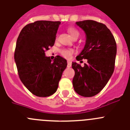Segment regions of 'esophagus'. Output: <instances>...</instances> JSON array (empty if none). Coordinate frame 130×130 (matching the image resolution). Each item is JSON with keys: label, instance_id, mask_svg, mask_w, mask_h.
Returning a JSON list of instances; mask_svg holds the SVG:
<instances>
[{"label": "esophagus", "instance_id": "34e87169", "mask_svg": "<svg viewBox=\"0 0 130 130\" xmlns=\"http://www.w3.org/2000/svg\"><path fill=\"white\" fill-rule=\"evenodd\" d=\"M71 62L68 61V68H71Z\"/></svg>", "mask_w": 130, "mask_h": 130}]
</instances>
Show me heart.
Returning a JSON list of instances; mask_svg holds the SVG:
<instances>
[{
    "mask_svg": "<svg viewBox=\"0 0 130 130\" xmlns=\"http://www.w3.org/2000/svg\"><path fill=\"white\" fill-rule=\"evenodd\" d=\"M68 32L71 36L73 38L75 37H78L79 36V32L76 30L75 28H70L68 29ZM74 53V50L72 49H62L60 50V54L62 55L64 57L66 58V59H70L71 58L72 54Z\"/></svg>",
    "mask_w": 130,
    "mask_h": 130,
    "instance_id": "b5f03b06",
    "label": "heart"
}]
</instances>
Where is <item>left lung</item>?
<instances>
[{"instance_id":"8db88e82","label":"left lung","mask_w":130,"mask_h":130,"mask_svg":"<svg viewBox=\"0 0 130 130\" xmlns=\"http://www.w3.org/2000/svg\"><path fill=\"white\" fill-rule=\"evenodd\" d=\"M86 34V44L76 60L87 59L82 67L72 62L75 71L73 86L75 92L84 97L98 94L107 85L113 73L117 45L110 30L105 25L94 20L76 22Z\"/></svg>"}]
</instances>
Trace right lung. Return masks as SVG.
Instances as JSON below:
<instances>
[{"mask_svg":"<svg viewBox=\"0 0 130 130\" xmlns=\"http://www.w3.org/2000/svg\"><path fill=\"white\" fill-rule=\"evenodd\" d=\"M60 22L36 21L27 25L17 41L14 61L21 81L33 94L52 95L67 67V60L57 55L52 60L44 52L54 46Z\"/></svg>","mask_w":130,"mask_h":130,"instance_id":"1","label":"right lung"}]
</instances>
